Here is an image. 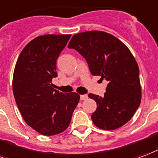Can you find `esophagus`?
<instances>
[{"label": "esophagus", "instance_id": "obj_1", "mask_svg": "<svg viewBox=\"0 0 158 158\" xmlns=\"http://www.w3.org/2000/svg\"><path fill=\"white\" fill-rule=\"evenodd\" d=\"M87 98H88V96H87L86 94H81V95H80V100H86Z\"/></svg>", "mask_w": 158, "mask_h": 158}]
</instances>
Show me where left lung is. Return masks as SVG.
Wrapping results in <instances>:
<instances>
[{"instance_id": "left-lung-1", "label": "left lung", "mask_w": 158, "mask_h": 158, "mask_svg": "<svg viewBox=\"0 0 158 158\" xmlns=\"http://www.w3.org/2000/svg\"><path fill=\"white\" fill-rule=\"evenodd\" d=\"M69 48L79 52L93 75L108 81L104 97L89 94L95 100L93 123L103 130L121 127L132 118L140 106L141 89L139 68L129 48L113 35L88 31L73 35Z\"/></svg>"}]
</instances>
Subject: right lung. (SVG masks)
<instances>
[{
	"mask_svg": "<svg viewBox=\"0 0 158 158\" xmlns=\"http://www.w3.org/2000/svg\"><path fill=\"white\" fill-rule=\"evenodd\" d=\"M71 35L35 37L17 58L12 79L15 100L24 121L44 135L61 133L69 126L79 101L75 92L64 94L53 89L58 76L56 62Z\"/></svg>",
	"mask_w": 158,
	"mask_h": 158,
	"instance_id": "1",
	"label": "right lung"
}]
</instances>
